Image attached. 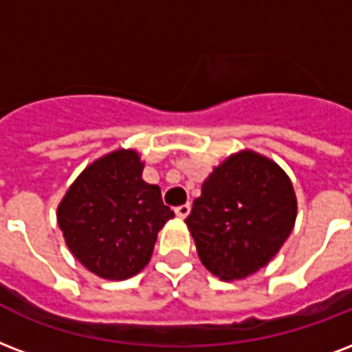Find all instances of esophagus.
<instances>
[{
    "mask_svg": "<svg viewBox=\"0 0 352 352\" xmlns=\"http://www.w3.org/2000/svg\"><path fill=\"white\" fill-rule=\"evenodd\" d=\"M175 214H177V218H181V219H184L188 216V214H190V205H181V206H177L175 208Z\"/></svg>",
    "mask_w": 352,
    "mask_h": 352,
    "instance_id": "34e87169",
    "label": "esophagus"
}]
</instances>
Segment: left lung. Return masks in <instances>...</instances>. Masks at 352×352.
Segmentation results:
<instances>
[{"mask_svg": "<svg viewBox=\"0 0 352 352\" xmlns=\"http://www.w3.org/2000/svg\"><path fill=\"white\" fill-rule=\"evenodd\" d=\"M295 218L297 197L286 171L272 158L241 149L203 181L186 227L203 265L230 283L270 264Z\"/></svg>", "mask_w": 352, "mask_h": 352, "instance_id": "left-lung-1", "label": "left lung"}]
</instances>
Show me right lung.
Wrapping results in <instances>:
<instances>
[{
    "instance_id": "1",
    "label": "right lung",
    "mask_w": 352,
    "mask_h": 352,
    "mask_svg": "<svg viewBox=\"0 0 352 352\" xmlns=\"http://www.w3.org/2000/svg\"><path fill=\"white\" fill-rule=\"evenodd\" d=\"M144 166L136 149L107 153L80 171L57 206L69 253L107 280L140 273L158 230L175 216L162 203L160 188L142 179Z\"/></svg>"
}]
</instances>
